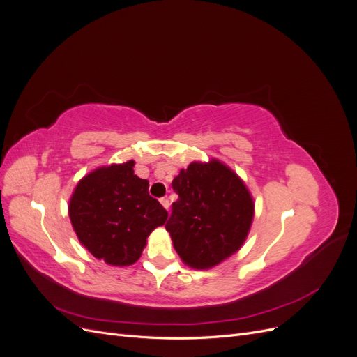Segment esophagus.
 <instances>
[{
    "label": "esophagus",
    "mask_w": 357,
    "mask_h": 357,
    "mask_svg": "<svg viewBox=\"0 0 357 357\" xmlns=\"http://www.w3.org/2000/svg\"><path fill=\"white\" fill-rule=\"evenodd\" d=\"M160 204H162V207H164L165 210L169 208V199L168 198H160Z\"/></svg>",
    "instance_id": "1"
}]
</instances>
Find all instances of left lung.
<instances>
[{
  "mask_svg": "<svg viewBox=\"0 0 357 357\" xmlns=\"http://www.w3.org/2000/svg\"><path fill=\"white\" fill-rule=\"evenodd\" d=\"M178 199L165 225L181 261L210 269L236 253L255 218V201L241 177L218 159L192 162L172 180Z\"/></svg>",
  "mask_w": 357,
  "mask_h": 357,
  "instance_id": "1",
  "label": "left lung"
}]
</instances>
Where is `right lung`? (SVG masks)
Returning <instances> with one entry per match:
<instances>
[{
    "instance_id": "right-lung-1",
    "label": "right lung",
    "mask_w": 357,
    "mask_h": 357,
    "mask_svg": "<svg viewBox=\"0 0 357 357\" xmlns=\"http://www.w3.org/2000/svg\"><path fill=\"white\" fill-rule=\"evenodd\" d=\"M134 160L100 167L75 186L68 215L80 244L113 266L135 264L147 236L168 213L149 195V181L134 174Z\"/></svg>"
}]
</instances>
